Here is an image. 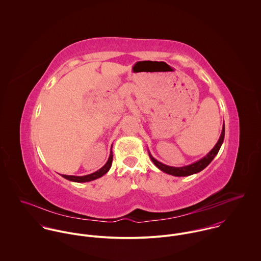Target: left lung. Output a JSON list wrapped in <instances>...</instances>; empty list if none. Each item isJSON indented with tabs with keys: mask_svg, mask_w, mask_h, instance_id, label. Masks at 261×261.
Here are the masks:
<instances>
[{
	"mask_svg": "<svg viewBox=\"0 0 261 261\" xmlns=\"http://www.w3.org/2000/svg\"><path fill=\"white\" fill-rule=\"evenodd\" d=\"M224 136H225V124L223 123L221 136H220L217 144L214 146V148L211 149L204 158H202L199 161H197V162H195L191 165H188V166L171 167V166L165 165V164L159 162L158 160H155L151 155V153L149 152V158L152 161V163L155 165V167H158L161 171H163L166 174H169V175H172V176H175V177H186V176H190V175H193V174H197V173L201 172L202 170H204L212 162V160L216 156V154L218 153L219 149L223 144Z\"/></svg>",
	"mask_w": 261,
	"mask_h": 261,
	"instance_id": "8db88e82",
	"label": "left lung"
}]
</instances>
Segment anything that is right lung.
<instances>
[{
    "instance_id": "obj_1",
    "label": "right lung",
    "mask_w": 261,
    "mask_h": 261,
    "mask_svg": "<svg viewBox=\"0 0 261 261\" xmlns=\"http://www.w3.org/2000/svg\"><path fill=\"white\" fill-rule=\"evenodd\" d=\"M112 151L111 149V153H110V156H109V160L108 162L106 163V165L100 168L98 171L92 173V174H89V175H86V176H69V175H62L63 178H65L66 180H69V181H72V182H76V183H85V182H90V181H93V180H96L100 177H102L103 175H106L111 167H112Z\"/></svg>"
}]
</instances>
